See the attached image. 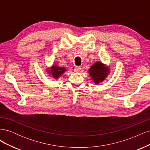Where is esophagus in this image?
<instances>
[{
  "instance_id": "obj_1",
  "label": "esophagus",
  "mask_w": 150,
  "mask_h": 150,
  "mask_svg": "<svg viewBox=\"0 0 150 150\" xmlns=\"http://www.w3.org/2000/svg\"><path fill=\"white\" fill-rule=\"evenodd\" d=\"M81 67L78 66H76L74 67V70L75 72H79L81 70Z\"/></svg>"
}]
</instances>
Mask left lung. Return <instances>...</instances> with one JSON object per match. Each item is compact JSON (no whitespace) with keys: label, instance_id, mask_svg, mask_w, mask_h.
Returning <instances> with one entry per match:
<instances>
[{"label":"left lung","instance_id":"8db88e82","mask_svg":"<svg viewBox=\"0 0 150 150\" xmlns=\"http://www.w3.org/2000/svg\"><path fill=\"white\" fill-rule=\"evenodd\" d=\"M109 69L104 67L100 62H97L90 68L89 72L95 84H99L105 79L108 74Z\"/></svg>","mask_w":150,"mask_h":150}]
</instances>
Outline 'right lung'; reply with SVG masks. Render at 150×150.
<instances>
[{
	"instance_id": "add662e5",
	"label": "right lung",
	"mask_w": 150,
	"mask_h": 150,
	"mask_svg": "<svg viewBox=\"0 0 150 150\" xmlns=\"http://www.w3.org/2000/svg\"><path fill=\"white\" fill-rule=\"evenodd\" d=\"M66 69L64 67H60L56 66H53L52 69L49 71H51V72H49V73H51L52 75L53 78H57L59 76H61V74L64 73Z\"/></svg>"
}]
</instances>
